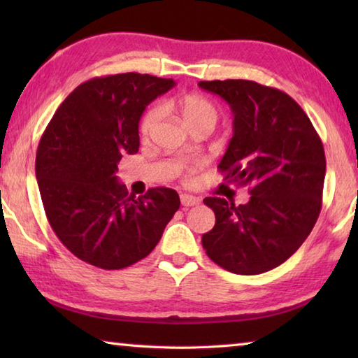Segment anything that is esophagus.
I'll return each mask as SVG.
<instances>
[{"label":"esophagus","instance_id":"esophagus-1","mask_svg":"<svg viewBox=\"0 0 358 358\" xmlns=\"http://www.w3.org/2000/svg\"><path fill=\"white\" fill-rule=\"evenodd\" d=\"M180 201H181V205H183L185 208L196 207V205L201 203V199L196 197V196H191V194H181Z\"/></svg>","mask_w":358,"mask_h":358}]
</instances>
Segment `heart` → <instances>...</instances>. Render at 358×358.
Instances as JSON below:
<instances>
[{
  "label": "heart",
  "mask_w": 358,
  "mask_h": 358,
  "mask_svg": "<svg viewBox=\"0 0 358 358\" xmlns=\"http://www.w3.org/2000/svg\"><path fill=\"white\" fill-rule=\"evenodd\" d=\"M166 107L172 108V110H177L180 113L181 120H183V123L189 129L201 124L215 126L217 117H220V113H217V108L213 102L208 101L207 98H203L201 94L178 96V98L167 101ZM159 118H161L159 107H151L150 110H147L141 123L142 134L143 136L150 134V132L155 129V126L157 124Z\"/></svg>",
  "instance_id": "obj_1"
}]
</instances>
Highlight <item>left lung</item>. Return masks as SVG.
Here are the masks:
<instances>
[{
  "instance_id": "1",
  "label": "left lung",
  "mask_w": 358,
  "mask_h": 358,
  "mask_svg": "<svg viewBox=\"0 0 358 358\" xmlns=\"http://www.w3.org/2000/svg\"><path fill=\"white\" fill-rule=\"evenodd\" d=\"M227 102L234 136L220 162L229 183L246 186L250 201L203 203L216 222L202 235L207 256L237 275H259L292 256L322 208L325 153L303 108L281 90L252 80L199 82Z\"/></svg>"
}]
</instances>
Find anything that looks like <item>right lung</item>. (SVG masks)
<instances>
[{
	"label": "right lung",
	"instance_id": "right-lung-1",
	"mask_svg": "<svg viewBox=\"0 0 358 358\" xmlns=\"http://www.w3.org/2000/svg\"><path fill=\"white\" fill-rule=\"evenodd\" d=\"M175 85L150 74L94 77L72 92L41 137L36 178L59 241L83 262L121 270L155 250L180 208L171 187L138 199L117 177L123 155L138 151V121Z\"/></svg>",
	"mask_w": 358,
	"mask_h": 358
}]
</instances>
